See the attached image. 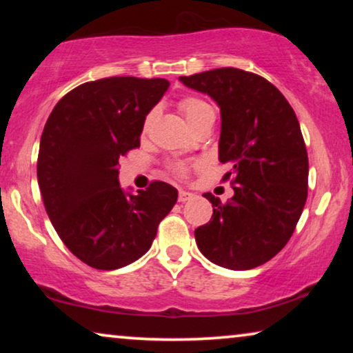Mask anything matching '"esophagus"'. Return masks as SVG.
<instances>
[{"instance_id": "34e87169", "label": "esophagus", "mask_w": 353, "mask_h": 353, "mask_svg": "<svg viewBox=\"0 0 353 353\" xmlns=\"http://www.w3.org/2000/svg\"><path fill=\"white\" fill-rule=\"evenodd\" d=\"M192 197H194V194H192V192H190V191H183V190H180V192H178V201H180V202L191 201Z\"/></svg>"}]
</instances>
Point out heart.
I'll use <instances>...</instances> for the list:
<instances>
[{
    "mask_svg": "<svg viewBox=\"0 0 353 353\" xmlns=\"http://www.w3.org/2000/svg\"><path fill=\"white\" fill-rule=\"evenodd\" d=\"M178 105H180V110L183 112V115H185L186 122L190 123V127L192 130H194L199 123L204 122L205 119L215 117V112L214 109H212V105L209 103H205L204 99L196 98V96L183 98ZM154 117H156V110H151V112L148 114L146 120H144V130L151 127ZM173 172H175L178 176H185L188 173V167L183 165V163H178V165L173 167Z\"/></svg>",
    "mask_w": 353,
    "mask_h": 353,
    "instance_id": "obj_1",
    "label": "heart"
}]
</instances>
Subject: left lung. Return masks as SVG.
Wrapping results in <instances>:
<instances>
[{
	"label": "left lung",
	"instance_id": "1",
	"mask_svg": "<svg viewBox=\"0 0 353 353\" xmlns=\"http://www.w3.org/2000/svg\"><path fill=\"white\" fill-rule=\"evenodd\" d=\"M188 88L219 104V159L230 163L234 196L214 207L196 228L197 248L210 262L250 270L273 259L296 230L307 201L308 156L296 112L276 86L233 67L180 77Z\"/></svg>",
	"mask_w": 353,
	"mask_h": 353
}]
</instances>
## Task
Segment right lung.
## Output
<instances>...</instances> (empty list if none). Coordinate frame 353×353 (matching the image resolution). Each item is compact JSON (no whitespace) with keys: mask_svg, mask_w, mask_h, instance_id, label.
Returning a JSON list of instances; mask_svg holds the SVG:
<instances>
[{"mask_svg":"<svg viewBox=\"0 0 353 353\" xmlns=\"http://www.w3.org/2000/svg\"><path fill=\"white\" fill-rule=\"evenodd\" d=\"M165 79L109 77L77 86L43 128L37 175L52 226L75 257L96 270L133 263L151 248L178 191L152 181L138 194L119 185V159L139 146L144 120Z\"/></svg>","mask_w":353,"mask_h":353,"instance_id":"1","label":"right lung"}]
</instances>
